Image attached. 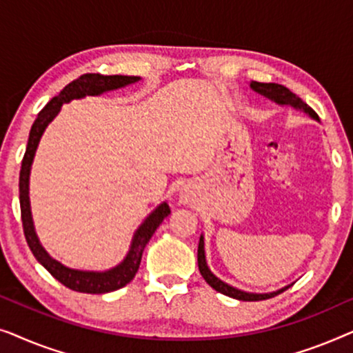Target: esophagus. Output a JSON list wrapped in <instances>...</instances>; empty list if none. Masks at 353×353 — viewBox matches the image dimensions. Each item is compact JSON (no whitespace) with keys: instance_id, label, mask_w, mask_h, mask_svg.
<instances>
[{"instance_id":"1","label":"esophagus","mask_w":353,"mask_h":353,"mask_svg":"<svg viewBox=\"0 0 353 353\" xmlns=\"http://www.w3.org/2000/svg\"><path fill=\"white\" fill-rule=\"evenodd\" d=\"M191 196H192V192H191L190 188H183V190L180 191V202H181V204H190Z\"/></svg>"}]
</instances>
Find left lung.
I'll return each mask as SVG.
<instances>
[{"instance_id":"left-lung-1","label":"left lung","mask_w":353,"mask_h":353,"mask_svg":"<svg viewBox=\"0 0 353 353\" xmlns=\"http://www.w3.org/2000/svg\"><path fill=\"white\" fill-rule=\"evenodd\" d=\"M250 88H252L255 93H259V94L265 96V98L274 101V103L279 104V105H291V108L297 109V110H302V112H305L308 115V117L315 119V120H318V122H320V119H318L315 110H313L310 105H307L305 103H303V101L299 98L297 94H294L291 90H288L286 86L278 85V83H260V81H250ZM197 265H199V272L202 274V278L205 279L207 284H209L210 288H214L216 292L225 294V296L238 299V301H245V302L265 301V299L274 297L276 294H281L283 291H286L288 288L292 286V284H288V286L278 289V291L260 294V292L243 291V289H238V288L231 286V284H228V283L221 281L220 278H216L215 274L210 272L209 265H207L204 234H201V238H199V248H197Z\"/></svg>"}]
</instances>
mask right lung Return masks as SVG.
<instances>
[{"instance_id": "right-lung-1", "label": "right lung", "mask_w": 353, "mask_h": 353, "mask_svg": "<svg viewBox=\"0 0 353 353\" xmlns=\"http://www.w3.org/2000/svg\"><path fill=\"white\" fill-rule=\"evenodd\" d=\"M141 80V77H130V75H101V74H85L79 79L72 81L61 91L59 94L54 96L45 108L40 110L35 122L32 125L30 134H28V143L23 156L21 176H19V201H21V215H22V226L23 234H26L27 244L30 248L32 254L35 259L54 276L57 281L64 284L65 288L72 289L77 292L86 294H105L117 291V289L127 286L137 274L139 263H141L143 250L152 238L154 231L159 228L163 219L170 215V207L167 202L159 204L151 214H149L141 225L134 231L132 244L125 259L115 267L104 270V272H91V270H75L62 265L59 260L52 259L46 249L43 248L40 239H38L35 225L32 219L30 209V172L32 163L35 159V152L40 139L45 133L48 125L56 119V115L61 112L62 104L70 103L72 99H81L85 96H101L108 91H114L125 86L137 83Z\"/></svg>"}]
</instances>
